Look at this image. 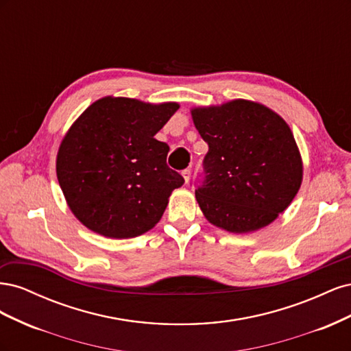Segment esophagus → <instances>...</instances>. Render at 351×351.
<instances>
[{
	"label": "esophagus",
	"mask_w": 351,
	"mask_h": 351,
	"mask_svg": "<svg viewBox=\"0 0 351 351\" xmlns=\"http://www.w3.org/2000/svg\"><path fill=\"white\" fill-rule=\"evenodd\" d=\"M182 176H183V178H184V182H186V183H189V182H190V168L183 169V171H182Z\"/></svg>",
	"instance_id": "1"
}]
</instances>
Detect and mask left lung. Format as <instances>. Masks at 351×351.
<instances>
[{"label":"left lung","mask_w":351,"mask_h":351,"mask_svg":"<svg viewBox=\"0 0 351 351\" xmlns=\"http://www.w3.org/2000/svg\"><path fill=\"white\" fill-rule=\"evenodd\" d=\"M208 143L196 200L205 218L230 232L267 227L297 195L303 162L281 117L262 104L234 99L192 110Z\"/></svg>","instance_id":"1"}]
</instances>
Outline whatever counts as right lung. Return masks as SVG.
<instances>
[{
    "mask_svg": "<svg viewBox=\"0 0 351 351\" xmlns=\"http://www.w3.org/2000/svg\"><path fill=\"white\" fill-rule=\"evenodd\" d=\"M177 102L105 97L73 123L57 154V178L84 227L130 239L156 226L184 178L167 165L169 147L155 134Z\"/></svg>",
    "mask_w": 351,
    "mask_h": 351,
    "instance_id": "add662e5",
    "label": "right lung"
}]
</instances>
